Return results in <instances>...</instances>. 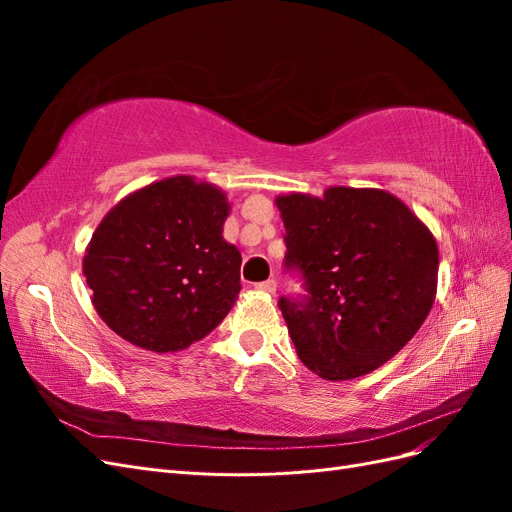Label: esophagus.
Instances as JSON below:
<instances>
[{
  "mask_svg": "<svg viewBox=\"0 0 512 512\" xmlns=\"http://www.w3.org/2000/svg\"><path fill=\"white\" fill-rule=\"evenodd\" d=\"M258 292H267V294H273L277 290V282L275 280H267V282H260L254 286Z\"/></svg>",
  "mask_w": 512,
  "mask_h": 512,
  "instance_id": "34e87169",
  "label": "esophagus"
}]
</instances>
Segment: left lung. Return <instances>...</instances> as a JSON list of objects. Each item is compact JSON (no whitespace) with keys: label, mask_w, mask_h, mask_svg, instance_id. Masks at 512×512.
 Segmentation results:
<instances>
[{"label":"left lung","mask_w":512,"mask_h":512,"mask_svg":"<svg viewBox=\"0 0 512 512\" xmlns=\"http://www.w3.org/2000/svg\"><path fill=\"white\" fill-rule=\"evenodd\" d=\"M275 205L286 228L284 267L307 292L277 303L299 359L324 380L359 378L393 359L436 299L429 228L376 188L292 192Z\"/></svg>","instance_id":"obj_1"}]
</instances>
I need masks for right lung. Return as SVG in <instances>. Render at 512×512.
<instances>
[{
  "label": "right lung",
  "mask_w": 512,
  "mask_h": 512,
  "mask_svg": "<svg viewBox=\"0 0 512 512\" xmlns=\"http://www.w3.org/2000/svg\"><path fill=\"white\" fill-rule=\"evenodd\" d=\"M230 205L211 183L168 177L104 215L83 258L100 318L126 342L175 352L209 335L237 301L241 254L224 241Z\"/></svg>",
  "instance_id": "add662e5"
}]
</instances>
